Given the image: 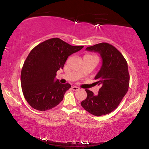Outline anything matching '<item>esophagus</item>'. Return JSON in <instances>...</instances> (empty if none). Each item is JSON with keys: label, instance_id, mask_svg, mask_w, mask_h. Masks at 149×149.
<instances>
[{"label": "esophagus", "instance_id": "obj_1", "mask_svg": "<svg viewBox=\"0 0 149 149\" xmlns=\"http://www.w3.org/2000/svg\"><path fill=\"white\" fill-rule=\"evenodd\" d=\"M79 89V88L77 86H72V90H73V91H77Z\"/></svg>", "mask_w": 149, "mask_h": 149}]
</instances>
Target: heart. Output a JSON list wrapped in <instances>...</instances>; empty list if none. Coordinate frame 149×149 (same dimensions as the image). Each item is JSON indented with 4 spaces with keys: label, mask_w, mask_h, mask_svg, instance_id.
<instances>
[{
    "label": "heart",
    "mask_w": 149,
    "mask_h": 149,
    "mask_svg": "<svg viewBox=\"0 0 149 149\" xmlns=\"http://www.w3.org/2000/svg\"><path fill=\"white\" fill-rule=\"evenodd\" d=\"M90 56H91V55H90Z\"/></svg>",
    "instance_id": "obj_1"
}]
</instances>
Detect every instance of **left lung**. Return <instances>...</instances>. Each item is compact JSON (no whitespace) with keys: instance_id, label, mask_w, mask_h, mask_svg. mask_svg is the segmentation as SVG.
<instances>
[{"instance_id":"8db88e82","label":"left lung","mask_w":149,"mask_h":149,"mask_svg":"<svg viewBox=\"0 0 149 149\" xmlns=\"http://www.w3.org/2000/svg\"><path fill=\"white\" fill-rule=\"evenodd\" d=\"M87 51L98 52L102 58V66L95 77L100 86L98 93L85 90L86 98L81 105L91 114L102 116L116 109L128 91L130 75L126 59L115 47L102 42L86 47Z\"/></svg>"}]
</instances>
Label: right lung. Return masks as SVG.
I'll return each mask as SVG.
<instances>
[{"mask_svg": "<svg viewBox=\"0 0 149 149\" xmlns=\"http://www.w3.org/2000/svg\"><path fill=\"white\" fill-rule=\"evenodd\" d=\"M59 38L47 39L34 47L27 56L21 70L22 93L36 110L46 111L61 102L70 84L54 80L56 72L63 69L68 56L81 50Z\"/></svg>", "mask_w": 149, "mask_h": 149, "instance_id": "obj_1", "label": "right lung"}]
</instances>
